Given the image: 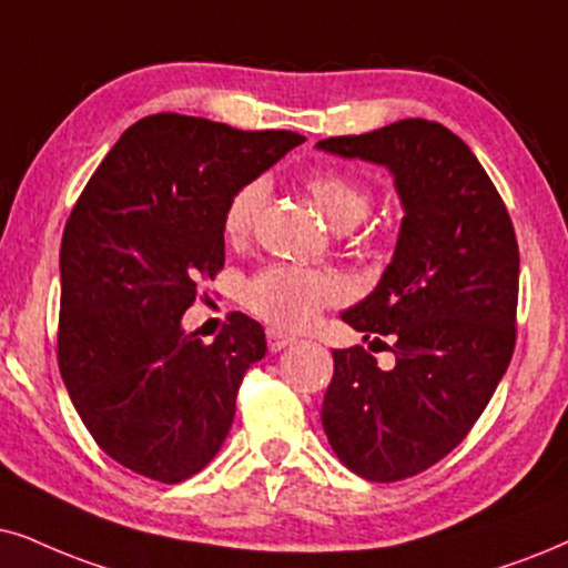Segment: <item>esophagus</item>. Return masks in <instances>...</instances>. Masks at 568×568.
Wrapping results in <instances>:
<instances>
[{
	"label": "esophagus",
	"instance_id": "esophagus-1",
	"mask_svg": "<svg viewBox=\"0 0 568 568\" xmlns=\"http://www.w3.org/2000/svg\"><path fill=\"white\" fill-rule=\"evenodd\" d=\"M293 341H296L293 335L280 333V329H267V348L272 351V354H275V351H283L285 346H291Z\"/></svg>",
	"mask_w": 568,
	"mask_h": 568
}]
</instances>
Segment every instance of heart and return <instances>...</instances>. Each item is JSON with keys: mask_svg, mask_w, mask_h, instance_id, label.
<instances>
[{"mask_svg": "<svg viewBox=\"0 0 568 568\" xmlns=\"http://www.w3.org/2000/svg\"><path fill=\"white\" fill-rule=\"evenodd\" d=\"M306 191L314 204L325 214L335 231H351L367 217L372 193L356 178L337 170H320L306 178ZM267 183L248 181L227 199L222 212V233L225 239L243 243L254 231ZM343 298V283L335 275L320 270H306L298 264H270L248 277L243 285V304L251 314L277 329H301L317 320L322 308L337 304Z\"/></svg>", "mask_w": 568, "mask_h": 568, "instance_id": "1", "label": "heart"}]
</instances>
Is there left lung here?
<instances>
[{
  "mask_svg": "<svg viewBox=\"0 0 568 568\" xmlns=\"http://www.w3.org/2000/svg\"><path fill=\"white\" fill-rule=\"evenodd\" d=\"M329 154L385 164L404 222L393 262L343 322L383 343L396 367L364 348L333 351L322 427L351 471L398 483L435 466L490 404L516 346L519 243L514 222L469 146L408 118L317 143Z\"/></svg>",
  "mask_w": 568,
  "mask_h": 568,
  "instance_id": "1",
  "label": "left lung"
}]
</instances>
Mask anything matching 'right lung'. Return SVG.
<instances>
[{
    "mask_svg": "<svg viewBox=\"0 0 568 568\" xmlns=\"http://www.w3.org/2000/svg\"><path fill=\"white\" fill-rule=\"evenodd\" d=\"M301 141L149 114L120 135L70 212L57 362L85 429L135 475L183 483L225 443L243 375L267 351L264 329L233 312L214 343H201L181 317L225 264L227 199Z\"/></svg>",
    "mask_w": 568,
    "mask_h": 568,
    "instance_id": "1",
    "label": "right lung"
}]
</instances>
